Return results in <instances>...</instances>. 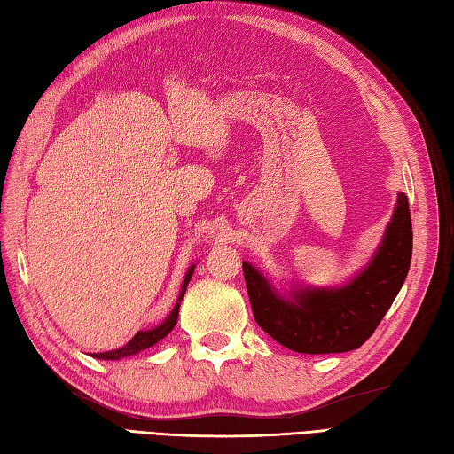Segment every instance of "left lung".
Listing matches in <instances>:
<instances>
[{
	"mask_svg": "<svg viewBox=\"0 0 454 454\" xmlns=\"http://www.w3.org/2000/svg\"><path fill=\"white\" fill-rule=\"evenodd\" d=\"M412 259L409 200L397 205L378 249L363 270L338 287L289 284L278 289L243 261L253 317L272 340L295 353H345L363 345L401 292Z\"/></svg>",
	"mask_w": 454,
	"mask_h": 454,
	"instance_id": "1",
	"label": "left lung"
}]
</instances>
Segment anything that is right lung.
Here are the masks:
<instances>
[{
  "instance_id": "1",
  "label": "right lung",
  "mask_w": 454,
  "mask_h": 454,
  "mask_svg": "<svg viewBox=\"0 0 454 454\" xmlns=\"http://www.w3.org/2000/svg\"><path fill=\"white\" fill-rule=\"evenodd\" d=\"M193 272H195V264H192L190 269H188V272H185L182 287H180V294H178V299H176V305H174V309L170 310V315H168L165 320H162L160 324H157L155 328L139 330L130 341H128V343L122 345V347H119V348H114V351L94 353L91 356H94V358H101V360H121V358H124V356L137 355L139 351H144V348L153 347V345L159 343L162 338H167V335L172 332V328L176 326L178 312H180V303H182V299H184L185 289H188V284H190V280H192Z\"/></svg>"
}]
</instances>
